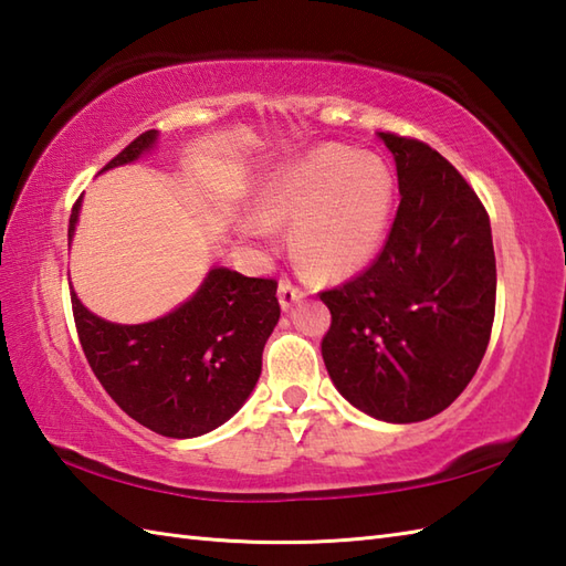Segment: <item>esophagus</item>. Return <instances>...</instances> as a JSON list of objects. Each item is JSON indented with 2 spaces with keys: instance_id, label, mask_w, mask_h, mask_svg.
I'll return each instance as SVG.
<instances>
[{
  "instance_id": "esophagus-1",
  "label": "esophagus",
  "mask_w": 566,
  "mask_h": 566,
  "mask_svg": "<svg viewBox=\"0 0 566 566\" xmlns=\"http://www.w3.org/2000/svg\"><path fill=\"white\" fill-rule=\"evenodd\" d=\"M276 294H280V306L284 311H290L296 302H302V298H304V290H302V286H296L292 280H282Z\"/></svg>"
}]
</instances>
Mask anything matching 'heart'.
<instances>
[{
  "mask_svg": "<svg viewBox=\"0 0 566 566\" xmlns=\"http://www.w3.org/2000/svg\"><path fill=\"white\" fill-rule=\"evenodd\" d=\"M394 172L375 153L323 146L286 167L268 195V213L294 226L298 262L323 280L359 272L377 255L391 219ZM252 235L268 226L252 221Z\"/></svg>",
  "mask_w": 566,
  "mask_h": 566,
  "instance_id": "heart-1",
  "label": "heart"
}]
</instances>
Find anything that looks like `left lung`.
Returning a JSON list of instances; mask_svg holds the SVG:
<instances>
[{"mask_svg": "<svg viewBox=\"0 0 566 566\" xmlns=\"http://www.w3.org/2000/svg\"><path fill=\"white\" fill-rule=\"evenodd\" d=\"M401 201L379 255L321 292V355L347 401L387 423L444 411L476 375L496 311V258L484 203L428 143L379 134Z\"/></svg>", "mask_w": 566, "mask_h": 566, "instance_id": "left-lung-1", "label": "left lung"}]
</instances>
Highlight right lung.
<instances>
[{"label":"right lung","mask_w":566,"mask_h":566,"mask_svg":"<svg viewBox=\"0 0 566 566\" xmlns=\"http://www.w3.org/2000/svg\"><path fill=\"white\" fill-rule=\"evenodd\" d=\"M158 130H146L104 167L138 160ZM80 199L70 213L75 235ZM72 316L84 357L106 394L140 426L165 438H197L223 426L262 371V350L280 321L276 282L213 268L197 294L172 314L118 326L82 306Z\"/></svg>","instance_id":"obj_1"}]
</instances>
